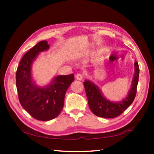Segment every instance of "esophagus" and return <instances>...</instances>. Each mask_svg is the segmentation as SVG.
<instances>
[{"label": "esophagus", "mask_w": 154, "mask_h": 154, "mask_svg": "<svg viewBox=\"0 0 154 154\" xmlns=\"http://www.w3.org/2000/svg\"><path fill=\"white\" fill-rule=\"evenodd\" d=\"M76 78H77V79L82 81L83 79V75L82 73H78L76 75Z\"/></svg>", "instance_id": "obj_1"}]
</instances>
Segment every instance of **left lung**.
Wrapping results in <instances>:
<instances>
[{"label": "left lung", "instance_id": "1", "mask_svg": "<svg viewBox=\"0 0 154 154\" xmlns=\"http://www.w3.org/2000/svg\"><path fill=\"white\" fill-rule=\"evenodd\" d=\"M139 67L137 62H134V75L128 94L122 102L113 103L108 100L101 93L97 85L89 80L83 82L86 92L88 105L92 113L96 116L104 118H113L123 113L134 100L139 82Z\"/></svg>", "mask_w": 154, "mask_h": 154}]
</instances>
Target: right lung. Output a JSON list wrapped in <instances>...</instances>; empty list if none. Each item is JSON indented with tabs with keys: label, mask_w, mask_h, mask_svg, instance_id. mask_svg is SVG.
I'll use <instances>...</instances> for the list:
<instances>
[{
	"label": "right lung",
	"mask_w": 154,
	"mask_h": 154,
	"mask_svg": "<svg viewBox=\"0 0 154 154\" xmlns=\"http://www.w3.org/2000/svg\"><path fill=\"white\" fill-rule=\"evenodd\" d=\"M47 41L38 42L24 54L16 72V87L20 103L31 116L40 121H49L59 116L64 106L68 88L75 80L74 75H58L45 87L36 85L31 68L40 52L49 49Z\"/></svg>",
	"instance_id": "obj_1"
}]
</instances>
